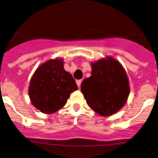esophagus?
Masks as SVG:
<instances>
[{
    "instance_id": "34e87169",
    "label": "esophagus",
    "mask_w": 158,
    "mask_h": 158,
    "mask_svg": "<svg viewBox=\"0 0 158 158\" xmlns=\"http://www.w3.org/2000/svg\"><path fill=\"white\" fill-rule=\"evenodd\" d=\"M81 83H82V80H76V84L79 87V89H80V86H81Z\"/></svg>"
}]
</instances>
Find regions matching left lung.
Segmentation results:
<instances>
[{"label": "left lung", "instance_id": "1", "mask_svg": "<svg viewBox=\"0 0 158 158\" xmlns=\"http://www.w3.org/2000/svg\"><path fill=\"white\" fill-rule=\"evenodd\" d=\"M91 66L92 75L81 84L87 104L102 116L113 115L124 106L130 94L127 74L110 56L93 62Z\"/></svg>", "mask_w": 158, "mask_h": 158}]
</instances>
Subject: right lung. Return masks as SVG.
Returning <instances> with one entry per match:
<instances>
[{"mask_svg":"<svg viewBox=\"0 0 158 158\" xmlns=\"http://www.w3.org/2000/svg\"><path fill=\"white\" fill-rule=\"evenodd\" d=\"M78 89L74 78L64 70L63 60H49L36 69L30 80L28 95L37 109L52 114L62 108L71 93Z\"/></svg>","mask_w":158,"mask_h":158,"instance_id":"1","label":"right lung"}]
</instances>
